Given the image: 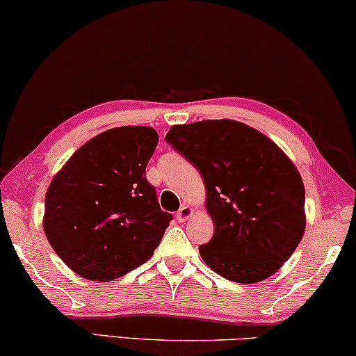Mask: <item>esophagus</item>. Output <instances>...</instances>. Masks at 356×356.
<instances>
[{
  "label": "esophagus",
  "instance_id": "34e87169",
  "mask_svg": "<svg viewBox=\"0 0 356 356\" xmlns=\"http://www.w3.org/2000/svg\"><path fill=\"white\" fill-rule=\"evenodd\" d=\"M191 216H193V209H191V207L187 206V204H184V206L180 207L179 211H177V220H179V222H185V220L190 218Z\"/></svg>",
  "mask_w": 356,
  "mask_h": 356
}]
</instances>
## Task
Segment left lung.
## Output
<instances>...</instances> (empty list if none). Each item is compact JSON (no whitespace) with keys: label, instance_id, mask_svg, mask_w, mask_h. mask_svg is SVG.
<instances>
[{"label":"left lung","instance_id":"left-lung-1","mask_svg":"<svg viewBox=\"0 0 356 356\" xmlns=\"http://www.w3.org/2000/svg\"><path fill=\"white\" fill-rule=\"evenodd\" d=\"M166 143L200 169L213 236L201 258L222 277L257 284L282 268L306 228L302 179L279 145L245 123L174 125Z\"/></svg>","mask_w":356,"mask_h":356}]
</instances>
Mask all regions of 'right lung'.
Returning <instances> with one entry per match:
<instances>
[{"mask_svg":"<svg viewBox=\"0 0 356 356\" xmlns=\"http://www.w3.org/2000/svg\"><path fill=\"white\" fill-rule=\"evenodd\" d=\"M156 144L150 127L107 129L76 150L50 182L44 233L81 277H122L154 255L172 220L145 179Z\"/></svg>","mask_w":356,"mask_h":356,"instance_id":"add662e5","label":"right lung"}]
</instances>
